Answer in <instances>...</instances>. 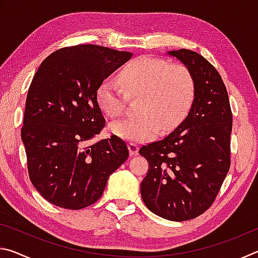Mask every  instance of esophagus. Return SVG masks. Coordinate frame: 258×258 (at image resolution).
<instances>
[{
    "instance_id": "34e87169",
    "label": "esophagus",
    "mask_w": 258,
    "mask_h": 258,
    "mask_svg": "<svg viewBox=\"0 0 258 258\" xmlns=\"http://www.w3.org/2000/svg\"><path fill=\"white\" fill-rule=\"evenodd\" d=\"M128 150H130V155L132 156V157H134V156H137L138 155V152H139V147H138V145H135V143H128Z\"/></svg>"
}]
</instances>
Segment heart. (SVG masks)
I'll use <instances>...</instances> for the list:
<instances>
[{
	"mask_svg": "<svg viewBox=\"0 0 258 258\" xmlns=\"http://www.w3.org/2000/svg\"><path fill=\"white\" fill-rule=\"evenodd\" d=\"M113 80L101 83L97 92L100 108L109 117L123 113L127 95L140 97L139 115L110 124L117 137L132 142H145L161 131L167 133L184 118L195 97V80L184 64H168L167 61L143 56L131 62Z\"/></svg>",
	"mask_w": 258,
	"mask_h": 258,
	"instance_id": "heart-1",
	"label": "heart"
}]
</instances>
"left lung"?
<instances>
[{"label": "left lung", "mask_w": 258, "mask_h": 258, "mask_svg": "<svg viewBox=\"0 0 258 258\" xmlns=\"http://www.w3.org/2000/svg\"><path fill=\"white\" fill-rule=\"evenodd\" d=\"M167 54L191 72L195 97L171 134L140 149L149 163L140 190L149 211L181 222L211 207L229 172L232 112L228 91L211 62L186 49Z\"/></svg>", "instance_id": "8db88e82"}]
</instances>
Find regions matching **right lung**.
I'll list each match as a JSON object with an SVG mask.
<instances>
[{
	"mask_svg": "<svg viewBox=\"0 0 258 258\" xmlns=\"http://www.w3.org/2000/svg\"><path fill=\"white\" fill-rule=\"evenodd\" d=\"M132 55L92 44L63 47L35 74L21 140L30 181L55 206L82 209L94 204L109 176L128 158L127 146L116 135L92 140L106 124L99 86Z\"/></svg>",
	"mask_w": 258,
	"mask_h": 258,
	"instance_id": "add662e5",
	"label": "right lung"
}]
</instances>
